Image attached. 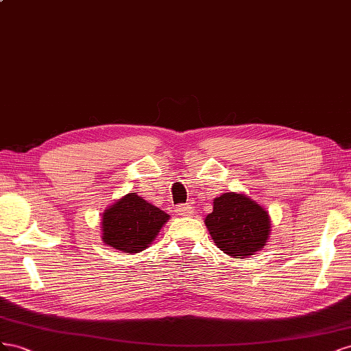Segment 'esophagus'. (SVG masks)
<instances>
[{"label":"esophagus","instance_id":"1","mask_svg":"<svg viewBox=\"0 0 351 351\" xmlns=\"http://www.w3.org/2000/svg\"><path fill=\"white\" fill-rule=\"evenodd\" d=\"M176 213L179 216H193L194 215V207H191L189 204H179L176 207Z\"/></svg>","mask_w":351,"mask_h":351}]
</instances>
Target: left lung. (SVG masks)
<instances>
[{"label":"left lung","instance_id":"left-lung-1","mask_svg":"<svg viewBox=\"0 0 351 351\" xmlns=\"http://www.w3.org/2000/svg\"><path fill=\"white\" fill-rule=\"evenodd\" d=\"M216 247L234 258L262 250L270 235L267 210L241 193H225L213 199V212L204 219Z\"/></svg>","mask_w":351,"mask_h":351}]
</instances>
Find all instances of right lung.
I'll list each match as a JSON object with an SVG mask.
<instances>
[{
  "label": "right lung",
  "instance_id": "add662e5",
  "mask_svg": "<svg viewBox=\"0 0 351 351\" xmlns=\"http://www.w3.org/2000/svg\"><path fill=\"white\" fill-rule=\"evenodd\" d=\"M170 216L145 202L136 193H129L108 206L101 219L103 241L123 253H141L149 247Z\"/></svg>",
  "mask_w": 351,
  "mask_h": 351
}]
</instances>
